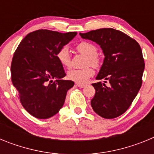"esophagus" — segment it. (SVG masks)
Instances as JSON below:
<instances>
[{"label":"esophagus","instance_id":"esophagus-1","mask_svg":"<svg viewBox=\"0 0 154 154\" xmlns=\"http://www.w3.org/2000/svg\"><path fill=\"white\" fill-rule=\"evenodd\" d=\"M76 85L78 87H79V88H84V87L85 86V85H84V84H80V83H76Z\"/></svg>","mask_w":154,"mask_h":154}]
</instances>
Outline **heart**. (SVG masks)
<instances>
[{"label": "heart", "mask_w": 154, "mask_h": 154, "mask_svg": "<svg viewBox=\"0 0 154 154\" xmlns=\"http://www.w3.org/2000/svg\"><path fill=\"white\" fill-rule=\"evenodd\" d=\"M76 49L79 53L85 55V65H91L97 67L99 65V59L97 57V48L89 42H82L76 46ZM57 59L59 63L65 68H70L71 55L68 46L64 45L57 52ZM93 75V70L90 67H85L80 69H72L67 73V78L77 83H85Z\"/></svg>", "instance_id": "b5f03b06"}]
</instances>
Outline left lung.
<instances>
[{
  "mask_svg": "<svg viewBox=\"0 0 154 154\" xmlns=\"http://www.w3.org/2000/svg\"><path fill=\"white\" fill-rule=\"evenodd\" d=\"M84 39L96 42L103 50L104 60L92 84L96 93L92 109L105 119H113L130 106L142 85L143 58L140 45L127 35L113 28H100L79 33ZM108 81L110 85L106 87Z\"/></svg>",
  "mask_w": 154,
  "mask_h": 154,
  "instance_id": "1",
  "label": "left lung"
}]
</instances>
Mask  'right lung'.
Segmentation results:
<instances>
[{"label":"right lung","mask_w":154,"mask_h":154,"mask_svg":"<svg viewBox=\"0 0 154 154\" xmlns=\"http://www.w3.org/2000/svg\"><path fill=\"white\" fill-rule=\"evenodd\" d=\"M76 35L37 30L24 37L14 54L12 83L23 107L38 119H48L58 113L67 92L74 85V82L62 79L65 73L56 55Z\"/></svg>","instance_id":"right-lung-1"}]
</instances>
